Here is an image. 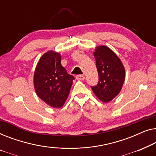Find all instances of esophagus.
<instances>
[{
	"mask_svg": "<svg viewBox=\"0 0 156 156\" xmlns=\"http://www.w3.org/2000/svg\"><path fill=\"white\" fill-rule=\"evenodd\" d=\"M76 79L77 80H84L85 79V76L84 75H82V74H79V75H76Z\"/></svg>",
	"mask_w": 156,
	"mask_h": 156,
	"instance_id": "1",
	"label": "esophagus"
}]
</instances>
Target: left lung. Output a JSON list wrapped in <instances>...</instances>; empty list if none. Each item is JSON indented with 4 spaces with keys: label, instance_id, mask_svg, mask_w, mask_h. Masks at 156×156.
I'll return each instance as SVG.
<instances>
[{
    "label": "left lung",
    "instance_id": "1",
    "mask_svg": "<svg viewBox=\"0 0 156 156\" xmlns=\"http://www.w3.org/2000/svg\"><path fill=\"white\" fill-rule=\"evenodd\" d=\"M99 74V82L91 87L99 99L107 103L116 97L122 89L125 69L121 59L106 46L97 47L94 52Z\"/></svg>",
    "mask_w": 156,
    "mask_h": 156
}]
</instances>
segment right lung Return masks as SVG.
<instances>
[{
  "mask_svg": "<svg viewBox=\"0 0 156 156\" xmlns=\"http://www.w3.org/2000/svg\"><path fill=\"white\" fill-rule=\"evenodd\" d=\"M74 77L61 65V55L48 51L40 57L34 73L38 97L53 108H61L69 95Z\"/></svg>",
  "mask_w": 156,
  "mask_h": 156,
  "instance_id": "1",
  "label": "right lung"
}]
</instances>
